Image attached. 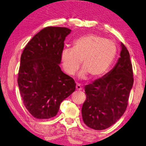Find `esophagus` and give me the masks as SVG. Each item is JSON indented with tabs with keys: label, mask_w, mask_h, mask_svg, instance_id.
<instances>
[{
	"label": "esophagus",
	"mask_w": 146,
	"mask_h": 146,
	"mask_svg": "<svg viewBox=\"0 0 146 146\" xmlns=\"http://www.w3.org/2000/svg\"><path fill=\"white\" fill-rule=\"evenodd\" d=\"M76 89H77V91H81L82 90V86H80V84H76Z\"/></svg>",
	"instance_id": "34e87169"
}]
</instances>
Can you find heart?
I'll return each instance as SVG.
<instances>
[{
	"label": "heart",
	"instance_id": "obj_1",
	"mask_svg": "<svg viewBox=\"0 0 146 146\" xmlns=\"http://www.w3.org/2000/svg\"><path fill=\"white\" fill-rule=\"evenodd\" d=\"M117 52L114 41L96 34H89L78 38L72 48H64L61 53L62 67L68 75H72L81 62V78L90 77L97 79L103 76L114 61Z\"/></svg>",
	"mask_w": 146,
	"mask_h": 146
}]
</instances>
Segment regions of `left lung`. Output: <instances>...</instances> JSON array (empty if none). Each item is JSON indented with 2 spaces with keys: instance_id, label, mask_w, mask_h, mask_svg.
<instances>
[{
  "instance_id": "8db88e82",
  "label": "left lung",
  "mask_w": 146,
  "mask_h": 146,
  "mask_svg": "<svg viewBox=\"0 0 146 146\" xmlns=\"http://www.w3.org/2000/svg\"><path fill=\"white\" fill-rule=\"evenodd\" d=\"M120 57L112 70L84 86L86 96L82 107L84 123L95 130L114 125L124 112L133 85L130 54L123 43Z\"/></svg>"
}]
</instances>
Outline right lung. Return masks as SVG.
I'll list each match as a JSON object with an SVG mask.
<instances>
[{
  "label": "right lung",
  "mask_w": 146,
  "mask_h": 146,
  "mask_svg": "<svg viewBox=\"0 0 146 146\" xmlns=\"http://www.w3.org/2000/svg\"><path fill=\"white\" fill-rule=\"evenodd\" d=\"M71 31L66 27H45L23 50L18 86L25 107L36 118L55 116L60 103L75 90V80L59 66L64 40Z\"/></svg>",
  "instance_id": "add662e5"
}]
</instances>
